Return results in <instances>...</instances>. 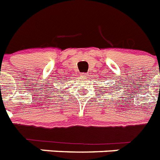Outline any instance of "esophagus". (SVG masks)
<instances>
[{"mask_svg": "<svg viewBox=\"0 0 160 160\" xmlns=\"http://www.w3.org/2000/svg\"><path fill=\"white\" fill-rule=\"evenodd\" d=\"M81 77L82 78H85V77H87V73H85V72H82Z\"/></svg>", "mask_w": 160, "mask_h": 160, "instance_id": "34e87169", "label": "esophagus"}]
</instances>
